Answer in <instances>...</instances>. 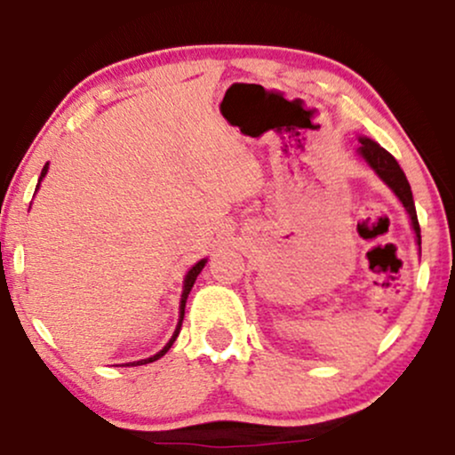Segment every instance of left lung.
<instances>
[{
	"label": "left lung",
	"mask_w": 455,
	"mask_h": 455,
	"mask_svg": "<svg viewBox=\"0 0 455 455\" xmlns=\"http://www.w3.org/2000/svg\"><path fill=\"white\" fill-rule=\"evenodd\" d=\"M359 143H362V148H359V154L363 156V160L368 162V164L372 166L374 171H377V175L380 177V180H383L385 184H387L391 190L395 192V196L400 198L402 205L406 207V212H409V216H411L412 228H415L417 243L421 245V228H419V220H417L415 201H412L411 184H409V180H406L404 171L400 169L398 160H395L387 149H383L379 143H374L372 139L362 137V139H359Z\"/></svg>",
	"instance_id": "8db88e82"
}]
</instances>
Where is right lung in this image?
Instances as JSON below:
<instances>
[{"label":"right lung","mask_w":455,"mask_h":455,"mask_svg":"<svg viewBox=\"0 0 455 455\" xmlns=\"http://www.w3.org/2000/svg\"><path fill=\"white\" fill-rule=\"evenodd\" d=\"M46 169H49V164H44V169H43V175H40V181H43V177L46 175ZM40 181H38V184H40ZM203 267H205V260H198V263L195 265V267H192L190 271H188V275H186V280H184V293H181V306H180V312H181V316H180V323H177V329H175L173 338H171L169 344H166V347L162 348L160 353H156L154 357H149V359H140V362H137V365H143V363H151V362H156V359H160L162 355H164L166 351H169L171 347H173V342H175L177 333H180L181 321H184V307H186V299H188V295H190V289H192V284H195L196 275L201 274V269H203ZM132 365H134V363H132Z\"/></svg>","instance_id":"1"}]
</instances>
